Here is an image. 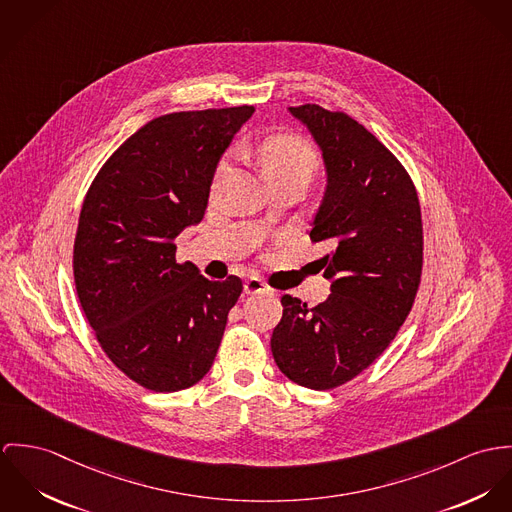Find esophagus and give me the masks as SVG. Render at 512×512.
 <instances>
[{"mask_svg": "<svg viewBox=\"0 0 512 512\" xmlns=\"http://www.w3.org/2000/svg\"><path fill=\"white\" fill-rule=\"evenodd\" d=\"M245 294H257V292H273V288L259 277H249L243 284Z\"/></svg>", "mask_w": 512, "mask_h": 512, "instance_id": "obj_1", "label": "esophagus"}]
</instances>
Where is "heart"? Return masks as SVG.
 Instances as JSON below:
<instances>
[{"instance_id": "b5f03b06", "label": "heart", "mask_w": 512, "mask_h": 512, "mask_svg": "<svg viewBox=\"0 0 512 512\" xmlns=\"http://www.w3.org/2000/svg\"><path fill=\"white\" fill-rule=\"evenodd\" d=\"M255 157L267 178L284 174H304L310 178L320 165L312 145L292 133L267 135L259 141Z\"/></svg>"}]
</instances>
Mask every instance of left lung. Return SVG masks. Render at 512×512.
<instances>
[{
	"mask_svg": "<svg viewBox=\"0 0 512 512\" xmlns=\"http://www.w3.org/2000/svg\"><path fill=\"white\" fill-rule=\"evenodd\" d=\"M322 149L328 188L310 231L330 251L322 304L284 294L271 351L300 387L330 391L355 379L389 345L412 310L422 277V216L410 174L359 121L316 104L290 108Z\"/></svg>",
	"mask_w": 512,
	"mask_h": 512,
	"instance_id": "left-lung-1",
	"label": "left lung"
}]
</instances>
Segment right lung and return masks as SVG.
Here are the masks:
<instances>
[{
  "instance_id": "add662e5",
  "label": "right lung",
  "mask_w": 512,
  "mask_h": 512,
  "mask_svg": "<svg viewBox=\"0 0 512 512\" xmlns=\"http://www.w3.org/2000/svg\"><path fill=\"white\" fill-rule=\"evenodd\" d=\"M253 106L174 112L137 129L92 180L72 251L80 306L115 367L155 393L212 367L243 283L176 261L204 218L220 157Z\"/></svg>"
}]
</instances>
